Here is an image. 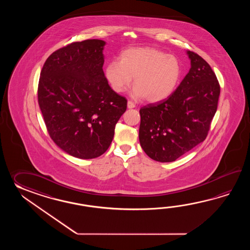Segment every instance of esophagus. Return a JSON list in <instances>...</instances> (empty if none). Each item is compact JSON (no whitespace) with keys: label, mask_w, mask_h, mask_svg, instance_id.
I'll return each instance as SVG.
<instances>
[{"label":"esophagus","mask_w":250,"mask_h":250,"mask_svg":"<svg viewBox=\"0 0 250 250\" xmlns=\"http://www.w3.org/2000/svg\"><path fill=\"white\" fill-rule=\"evenodd\" d=\"M135 107H136V104L132 101H127V108L132 109V108H135Z\"/></svg>","instance_id":"34e87169"}]
</instances>
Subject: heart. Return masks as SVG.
Wrapping results in <instances>:
<instances>
[{
  "mask_svg": "<svg viewBox=\"0 0 250 250\" xmlns=\"http://www.w3.org/2000/svg\"><path fill=\"white\" fill-rule=\"evenodd\" d=\"M181 62L174 55L152 47L130 48L120 61L107 65L105 76L116 93L127 90L134 78L133 95L151 103L163 101L174 92L181 80Z\"/></svg>",
  "mask_w": 250,
  "mask_h": 250,
  "instance_id": "obj_1",
  "label": "heart"
}]
</instances>
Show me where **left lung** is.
Here are the masks:
<instances>
[{"label":"left lung","mask_w":250,"mask_h":250,"mask_svg":"<svg viewBox=\"0 0 250 250\" xmlns=\"http://www.w3.org/2000/svg\"><path fill=\"white\" fill-rule=\"evenodd\" d=\"M191 68L167 99L139 110V142L150 158L169 163L208 137L217 110L220 85L210 65L188 51Z\"/></svg>","instance_id":"1"}]
</instances>
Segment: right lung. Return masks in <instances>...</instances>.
<instances>
[{
    "instance_id": "1",
    "label": "right lung",
    "mask_w": 250,
    "mask_h": 250,
    "mask_svg": "<svg viewBox=\"0 0 250 250\" xmlns=\"http://www.w3.org/2000/svg\"><path fill=\"white\" fill-rule=\"evenodd\" d=\"M105 42L88 39L53 52L42 66L38 104L48 133L64 152L93 159L106 152L127 109L104 76Z\"/></svg>"
}]
</instances>
